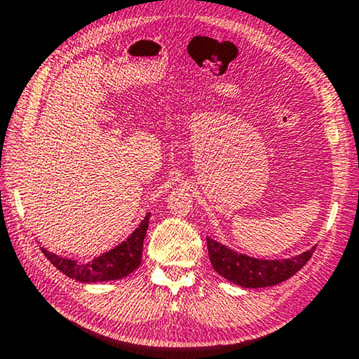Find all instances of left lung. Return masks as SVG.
Returning a JSON list of instances; mask_svg holds the SVG:
<instances>
[{"instance_id": "left-lung-1", "label": "left lung", "mask_w": 359, "mask_h": 359, "mask_svg": "<svg viewBox=\"0 0 359 359\" xmlns=\"http://www.w3.org/2000/svg\"><path fill=\"white\" fill-rule=\"evenodd\" d=\"M316 246L306 252L284 260H259L238 254L208 238L209 260L214 270L225 280L243 287H266L286 281L311 259Z\"/></svg>"}]
</instances>
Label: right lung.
I'll list each match as a JSON object with an SVG mask.
<instances>
[{"mask_svg":"<svg viewBox=\"0 0 359 359\" xmlns=\"http://www.w3.org/2000/svg\"><path fill=\"white\" fill-rule=\"evenodd\" d=\"M150 215H145L142 224L134 230L126 241H123L118 248L105 252L100 257H95L88 264H78L75 260L59 257L53 252L43 249V254L53 264L57 270L64 275L81 283H99L111 281L128 276L140 265L142 248H144V238L149 229Z\"/></svg>","mask_w":359,"mask_h":359,"instance_id":"right-lung-1","label":"right lung"}]
</instances>
